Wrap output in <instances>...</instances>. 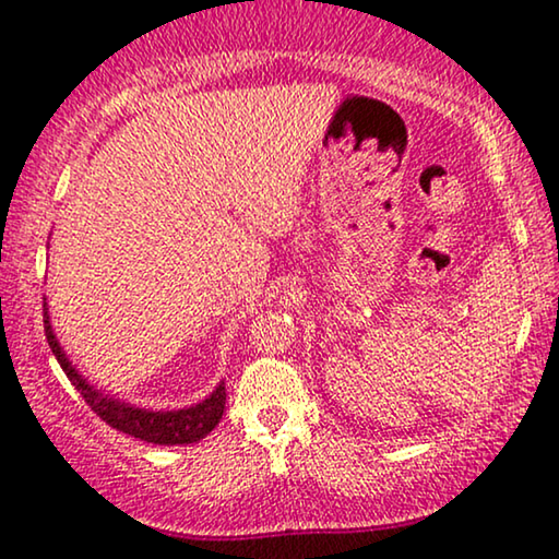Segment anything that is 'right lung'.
Returning <instances> with one entry per match:
<instances>
[{
  "mask_svg": "<svg viewBox=\"0 0 559 559\" xmlns=\"http://www.w3.org/2000/svg\"><path fill=\"white\" fill-rule=\"evenodd\" d=\"M43 324H46V337L50 349H53L56 360L61 362L63 373L69 376V381L73 385H76V391L84 396L88 408H92L102 421H107L111 429L122 431V435L138 437V440L153 444H191L204 440V437L217 427L222 414H225V383H219L217 391H214L210 399H204L202 404L181 408V412H145V408L122 404V401L117 399H107L104 393L96 391L94 385H88L86 378H81L79 370L71 366L69 357H66L61 345H58L53 330H50L46 307H43Z\"/></svg>",
  "mask_w": 559,
  "mask_h": 559,
  "instance_id": "1",
  "label": "right lung"
}]
</instances>
